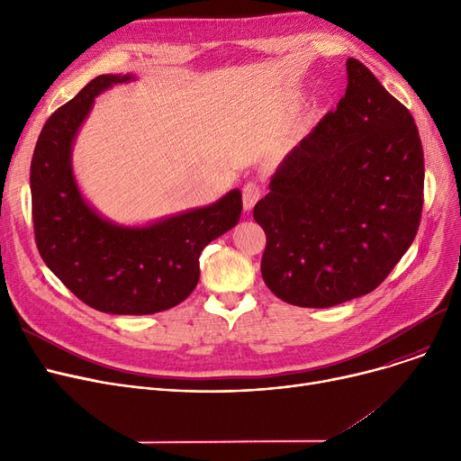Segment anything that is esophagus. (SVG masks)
Returning a JSON list of instances; mask_svg holds the SVG:
<instances>
[{"label": "esophagus", "mask_w": 461, "mask_h": 461, "mask_svg": "<svg viewBox=\"0 0 461 461\" xmlns=\"http://www.w3.org/2000/svg\"><path fill=\"white\" fill-rule=\"evenodd\" d=\"M261 186L256 183H247L243 188V205L247 211H252V207L256 205V202L261 198Z\"/></svg>", "instance_id": "34e87169"}]
</instances>
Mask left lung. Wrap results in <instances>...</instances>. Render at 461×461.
<instances>
[{
  "instance_id": "obj_1",
  "label": "left lung",
  "mask_w": 461,
  "mask_h": 461,
  "mask_svg": "<svg viewBox=\"0 0 461 461\" xmlns=\"http://www.w3.org/2000/svg\"><path fill=\"white\" fill-rule=\"evenodd\" d=\"M348 89L292 149L254 207L267 235L261 276L295 306L366 295L419 231L424 153L413 115L349 58Z\"/></svg>"
}]
</instances>
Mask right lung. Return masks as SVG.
<instances>
[{
  "label": "right lung",
  "mask_w": 461,
  "mask_h": 461,
  "mask_svg": "<svg viewBox=\"0 0 461 461\" xmlns=\"http://www.w3.org/2000/svg\"><path fill=\"white\" fill-rule=\"evenodd\" d=\"M129 80L96 77L48 117L32 158V214L41 258L82 303L117 316H145L194 292L202 250L239 222L243 200L235 188L212 205L143 228L112 224L87 205L72 176V141L95 96Z\"/></svg>",
  "instance_id": "obj_1"
}]
</instances>
